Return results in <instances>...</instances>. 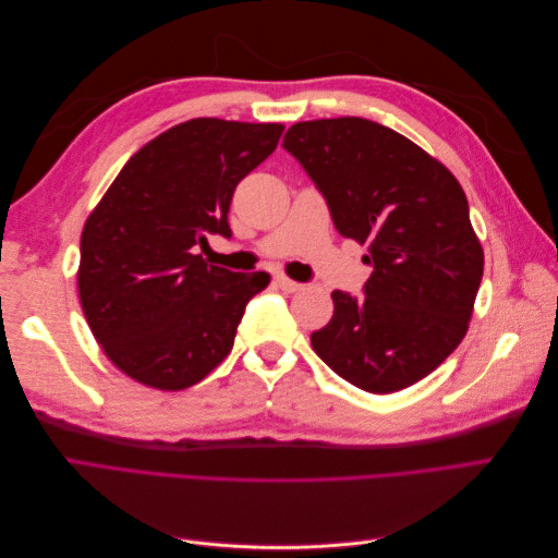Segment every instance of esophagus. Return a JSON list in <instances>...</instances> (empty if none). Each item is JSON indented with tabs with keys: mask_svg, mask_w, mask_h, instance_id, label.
Listing matches in <instances>:
<instances>
[{
	"mask_svg": "<svg viewBox=\"0 0 558 558\" xmlns=\"http://www.w3.org/2000/svg\"><path fill=\"white\" fill-rule=\"evenodd\" d=\"M275 283L279 286V289H281L283 293H295V291H300V289H302V283H298V281L289 279V277H277V279H275Z\"/></svg>",
	"mask_w": 558,
	"mask_h": 558,
	"instance_id": "1",
	"label": "esophagus"
}]
</instances>
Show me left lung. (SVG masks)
<instances>
[{
    "label": "left lung",
    "instance_id": "1",
    "mask_svg": "<svg viewBox=\"0 0 558 558\" xmlns=\"http://www.w3.org/2000/svg\"><path fill=\"white\" fill-rule=\"evenodd\" d=\"M283 148L326 197L337 232L367 244L363 298L332 291L330 324L312 347L367 393L430 375L461 344L484 272L461 183L396 130L367 118L289 128Z\"/></svg>",
    "mask_w": 558,
    "mask_h": 558
}]
</instances>
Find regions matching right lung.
<instances>
[{
  "label": "right lung",
  "mask_w": 558,
  "mask_h": 558,
  "mask_svg": "<svg viewBox=\"0 0 558 558\" xmlns=\"http://www.w3.org/2000/svg\"><path fill=\"white\" fill-rule=\"evenodd\" d=\"M283 125L193 118L134 154L81 232L78 298L97 344L128 377L181 391L221 363L267 272L207 265V234L230 238L238 183Z\"/></svg>",
  "instance_id": "right-lung-1"
}]
</instances>
